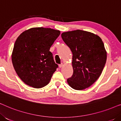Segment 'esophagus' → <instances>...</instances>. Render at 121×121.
Listing matches in <instances>:
<instances>
[{"label":"esophagus","instance_id":"esophagus-1","mask_svg":"<svg viewBox=\"0 0 121 121\" xmlns=\"http://www.w3.org/2000/svg\"><path fill=\"white\" fill-rule=\"evenodd\" d=\"M63 66V63H61L60 64H59V68H62Z\"/></svg>","mask_w":121,"mask_h":121}]
</instances>
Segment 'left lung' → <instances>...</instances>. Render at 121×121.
I'll use <instances>...</instances> for the list:
<instances>
[{
  "label": "left lung",
  "mask_w": 121,
  "mask_h": 121,
  "mask_svg": "<svg viewBox=\"0 0 121 121\" xmlns=\"http://www.w3.org/2000/svg\"><path fill=\"white\" fill-rule=\"evenodd\" d=\"M61 36L73 53V74L68 83L75 90L86 89L100 77L105 67L107 53L104 43L96 35L80 30L63 32Z\"/></svg>",
  "instance_id": "obj_1"
}]
</instances>
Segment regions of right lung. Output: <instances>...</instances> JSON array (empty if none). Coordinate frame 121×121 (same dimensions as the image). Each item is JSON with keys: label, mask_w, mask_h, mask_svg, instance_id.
<instances>
[{"label": "right lung", "mask_w": 121, "mask_h": 121, "mask_svg": "<svg viewBox=\"0 0 121 121\" xmlns=\"http://www.w3.org/2000/svg\"><path fill=\"white\" fill-rule=\"evenodd\" d=\"M60 34L50 28L34 27L16 39L11 59L16 73L26 84L38 89L49 83L58 67L49 49Z\"/></svg>", "instance_id": "obj_1"}]
</instances>
